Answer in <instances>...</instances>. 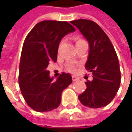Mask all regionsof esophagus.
<instances>
[{"label": "esophagus", "mask_w": 132, "mask_h": 132, "mask_svg": "<svg viewBox=\"0 0 132 132\" xmlns=\"http://www.w3.org/2000/svg\"><path fill=\"white\" fill-rule=\"evenodd\" d=\"M72 79H73V81H76V80H79V78L76 76H72Z\"/></svg>", "instance_id": "34e87169"}]
</instances>
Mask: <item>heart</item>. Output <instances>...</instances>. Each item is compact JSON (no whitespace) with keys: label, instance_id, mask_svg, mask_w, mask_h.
<instances>
[{"label":"heart","instance_id":"1","mask_svg":"<svg viewBox=\"0 0 132 132\" xmlns=\"http://www.w3.org/2000/svg\"><path fill=\"white\" fill-rule=\"evenodd\" d=\"M84 42V40L83 39H76V44H77L78 43H80V42ZM68 70H69V71L71 72H74L76 71V69H75V67L73 65H71V66H69L68 67Z\"/></svg>","mask_w":132,"mask_h":132}]
</instances>
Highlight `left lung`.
Returning <instances> with one entry per match:
<instances>
[{"label": "left lung", "instance_id": "8db88e82", "mask_svg": "<svg viewBox=\"0 0 132 132\" xmlns=\"http://www.w3.org/2000/svg\"><path fill=\"white\" fill-rule=\"evenodd\" d=\"M71 23L88 42L90 49L85 66L93 78L86 82L87 88L78 99L88 108L105 107L115 97L120 86L121 73L116 52L108 35L95 22L79 19Z\"/></svg>", "mask_w": 132, "mask_h": 132}]
</instances>
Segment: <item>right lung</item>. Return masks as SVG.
<instances>
[{
    "label": "right lung",
    "mask_w": 132,
    "mask_h": 132,
    "mask_svg": "<svg viewBox=\"0 0 132 132\" xmlns=\"http://www.w3.org/2000/svg\"><path fill=\"white\" fill-rule=\"evenodd\" d=\"M75 31L68 22L44 20L36 24L26 37L20 63L19 85L27 104L34 110L43 112L57 108L62 92L72 83L68 73H62L54 80L47 66L57 60L61 39Z\"/></svg>",
    "instance_id": "1"
}]
</instances>
